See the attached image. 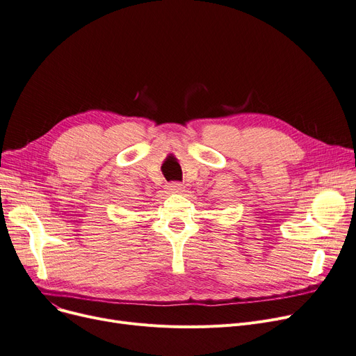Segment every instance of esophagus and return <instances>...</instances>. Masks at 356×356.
I'll use <instances>...</instances> for the list:
<instances>
[{"instance_id":"34e87169","label":"esophagus","mask_w":356,"mask_h":356,"mask_svg":"<svg viewBox=\"0 0 356 356\" xmlns=\"http://www.w3.org/2000/svg\"><path fill=\"white\" fill-rule=\"evenodd\" d=\"M167 189L173 192V193H179V192H183L184 188H183V184L180 181H172V183L167 184Z\"/></svg>"}]
</instances>
